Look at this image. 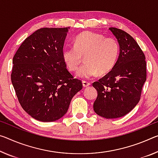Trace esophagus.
I'll use <instances>...</instances> for the list:
<instances>
[{
    "label": "esophagus",
    "mask_w": 158,
    "mask_h": 158,
    "mask_svg": "<svg viewBox=\"0 0 158 158\" xmlns=\"http://www.w3.org/2000/svg\"><path fill=\"white\" fill-rule=\"evenodd\" d=\"M82 84H83L84 87H88L91 85V84H90L89 81H82Z\"/></svg>",
    "instance_id": "1"
}]
</instances>
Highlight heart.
Here are the masks:
<instances>
[{
  "instance_id": "1",
  "label": "heart",
  "mask_w": 158,
  "mask_h": 158,
  "mask_svg": "<svg viewBox=\"0 0 158 158\" xmlns=\"http://www.w3.org/2000/svg\"><path fill=\"white\" fill-rule=\"evenodd\" d=\"M119 53V45L112 37L85 31L74 39V46H65L62 56L70 72H77L85 57L86 63L79 69L78 76L90 79L105 75L113 69Z\"/></svg>"
}]
</instances>
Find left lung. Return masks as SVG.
Masks as SVG:
<instances>
[{"mask_svg": "<svg viewBox=\"0 0 158 158\" xmlns=\"http://www.w3.org/2000/svg\"><path fill=\"white\" fill-rule=\"evenodd\" d=\"M109 29L118 41L119 55L113 69L93 83L98 91L94 110L99 116L114 119L129 113L139 102L146 80V62L133 37L122 29Z\"/></svg>", "mask_w": 158, "mask_h": 158, "instance_id": "1", "label": "left lung"}]
</instances>
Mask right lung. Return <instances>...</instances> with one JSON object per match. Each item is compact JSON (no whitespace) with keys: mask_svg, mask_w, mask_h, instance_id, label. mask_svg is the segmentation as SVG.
Segmentation results:
<instances>
[{"mask_svg":"<svg viewBox=\"0 0 158 158\" xmlns=\"http://www.w3.org/2000/svg\"><path fill=\"white\" fill-rule=\"evenodd\" d=\"M69 27L41 28L22 42L12 60L11 81L24 110L35 119L53 122L68 110L82 89L62 58Z\"/></svg>","mask_w":158,"mask_h":158,"instance_id":"1","label":"right lung"}]
</instances>
